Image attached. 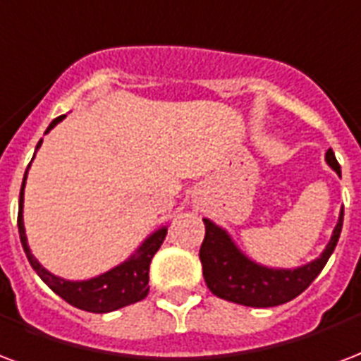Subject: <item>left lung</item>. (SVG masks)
I'll use <instances>...</instances> for the list:
<instances>
[{
  "mask_svg": "<svg viewBox=\"0 0 361 361\" xmlns=\"http://www.w3.org/2000/svg\"><path fill=\"white\" fill-rule=\"evenodd\" d=\"M325 162L341 178V166L331 149H327L325 153ZM202 220H204L207 235L199 258L202 264V276L212 295L250 308H269L296 298L319 276V271L325 268L329 256L337 247L343 229L344 208H341L338 212L337 226L333 229L329 243L325 245L322 255L316 260L296 268H269L255 262L239 248L228 229L214 224L210 218H202Z\"/></svg>",
  "mask_w": 361,
  "mask_h": 361,
  "instance_id": "8db88e82",
  "label": "left lung"
}]
</instances>
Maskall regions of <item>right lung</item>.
Wrapping results in <instances>:
<instances>
[{
	"label": "right lung",
	"mask_w": 361,
	"mask_h": 361,
	"mask_svg": "<svg viewBox=\"0 0 361 361\" xmlns=\"http://www.w3.org/2000/svg\"><path fill=\"white\" fill-rule=\"evenodd\" d=\"M63 118H66V114L53 120L49 128L45 130V133L51 132L53 128L57 126ZM42 141L44 140L38 141L34 157H36L38 149L42 147ZM34 157H32V160H34ZM30 164H28V168H30ZM28 168L24 172L23 188H20V195H18V235H20V243H23L26 258H28V262L34 268V271L39 276V279L55 295H59L63 300L72 304L74 308L93 312V314H106V312H114V310L124 308V306H130V304L143 300L147 293H149V287H147V283H149V266H151L153 256L157 255V250H159L162 241H164V237H166L168 226H162V228L154 229L151 235H147L145 239L141 241L140 247L135 248L124 262L116 264L109 271H103V274L90 277V279H82V281H71V279H65V277L55 276V274H51L49 269H45L36 260V256L32 255L30 247H28V239H26L23 210Z\"/></svg>",
	"instance_id": "add662e5"
}]
</instances>
